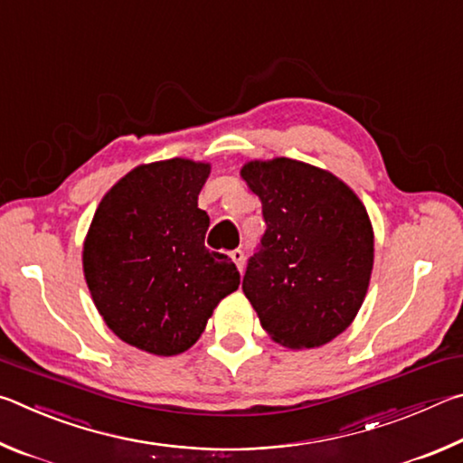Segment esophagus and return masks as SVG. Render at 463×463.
Segmentation results:
<instances>
[{"mask_svg": "<svg viewBox=\"0 0 463 463\" xmlns=\"http://www.w3.org/2000/svg\"><path fill=\"white\" fill-rule=\"evenodd\" d=\"M231 260L234 261V265H237V269L242 273V269H245V253H242L241 249H234L231 253Z\"/></svg>", "mask_w": 463, "mask_h": 463, "instance_id": "esophagus-1", "label": "esophagus"}]
</instances>
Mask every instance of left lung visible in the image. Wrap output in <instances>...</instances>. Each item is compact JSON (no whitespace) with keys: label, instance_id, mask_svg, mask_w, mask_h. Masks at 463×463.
Listing matches in <instances>:
<instances>
[{"label":"left lung","instance_id":"obj_1","mask_svg":"<svg viewBox=\"0 0 463 463\" xmlns=\"http://www.w3.org/2000/svg\"><path fill=\"white\" fill-rule=\"evenodd\" d=\"M260 195L268 231L250 257L242 292L273 341L320 347L362 308L373 268L367 210L339 177L276 156L241 169Z\"/></svg>","mask_w":463,"mask_h":463}]
</instances>
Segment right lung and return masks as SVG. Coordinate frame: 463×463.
I'll return each instance as SVG.
<instances>
[{"label": "right lung", "mask_w": 463, "mask_h": 463, "mask_svg": "<svg viewBox=\"0 0 463 463\" xmlns=\"http://www.w3.org/2000/svg\"><path fill=\"white\" fill-rule=\"evenodd\" d=\"M208 163L138 165L112 185L83 242L85 281L109 331L153 355L184 354L241 276L203 245L210 218L198 208Z\"/></svg>", "instance_id": "add662e5"}]
</instances>
